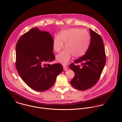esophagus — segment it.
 Instances as JSON below:
<instances>
[{"mask_svg":"<svg viewBox=\"0 0 122 122\" xmlns=\"http://www.w3.org/2000/svg\"><path fill=\"white\" fill-rule=\"evenodd\" d=\"M63 70L64 71H66L68 70V67L66 66H65L64 65L63 66Z\"/></svg>","mask_w":122,"mask_h":122,"instance_id":"obj_1","label":"esophagus"}]
</instances>
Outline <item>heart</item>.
Masks as SVG:
<instances>
[{
  "instance_id": "1",
  "label": "heart",
  "mask_w": 122,
  "mask_h": 122,
  "mask_svg": "<svg viewBox=\"0 0 122 122\" xmlns=\"http://www.w3.org/2000/svg\"><path fill=\"white\" fill-rule=\"evenodd\" d=\"M66 48L56 57L57 62L63 65L67 64L72 56L78 58L87 51L90 43V36L87 32L79 29H71L60 32L53 40V48L56 52H59Z\"/></svg>"
}]
</instances>
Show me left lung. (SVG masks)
Listing matches in <instances>:
<instances>
[{"label":"left lung","instance_id":"obj_1","mask_svg":"<svg viewBox=\"0 0 122 122\" xmlns=\"http://www.w3.org/2000/svg\"><path fill=\"white\" fill-rule=\"evenodd\" d=\"M91 42L84 56L74 61L80 63V66L74 63L70 66L75 76L70 81V84L76 89L84 91L92 87L99 80L106 63L104 46L102 37L91 29H89Z\"/></svg>","mask_w":122,"mask_h":122}]
</instances>
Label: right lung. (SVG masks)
<instances>
[{
    "label": "right lung",
    "instance_id": "add662e5",
    "mask_svg": "<svg viewBox=\"0 0 122 122\" xmlns=\"http://www.w3.org/2000/svg\"><path fill=\"white\" fill-rule=\"evenodd\" d=\"M53 40L48 32L34 28L17 41L16 69L23 81L36 91L43 92L50 88L63 69L59 63L46 64L55 59Z\"/></svg>",
    "mask_w": 122,
    "mask_h": 122
}]
</instances>
